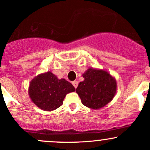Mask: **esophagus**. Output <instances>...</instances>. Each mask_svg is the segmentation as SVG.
<instances>
[{
  "mask_svg": "<svg viewBox=\"0 0 150 150\" xmlns=\"http://www.w3.org/2000/svg\"><path fill=\"white\" fill-rule=\"evenodd\" d=\"M72 85H73V86L75 87V88H77V87H78V81H73L72 83Z\"/></svg>",
  "mask_w": 150,
  "mask_h": 150,
  "instance_id": "34e87169",
  "label": "esophagus"
}]
</instances>
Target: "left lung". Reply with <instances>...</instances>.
<instances>
[{
  "instance_id": "1",
  "label": "left lung",
  "mask_w": 150,
  "mask_h": 150,
  "mask_svg": "<svg viewBox=\"0 0 150 150\" xmlns=\"http://www.w3.org/2000/svg\"><path fill=\"white\" fill-rule=\"evenodd\" d=\"M83 78L85 80L79 83L76 93L85 106L100 109L113 99L117 83L108 72L90 68Z\"/></svg>"
}]
</instances>
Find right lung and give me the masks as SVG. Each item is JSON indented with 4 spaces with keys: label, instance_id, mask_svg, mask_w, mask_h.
I'll use <instances>...</instances> for the list:
<instances>
[{
    "label": "right lung",
    "instance_id": "right-lung-1",
    "mask_svg": "<svg viewBox=\"0 0 150 150\" xmlns=\"http://www.w3.org/2000/svg\"><path fill=\"white\" fill-rule=\"evenodd\" d=\"M75 90L73 85L65 79H59L50 72L41 74L31 81L29 95L40 109L51 111L60 108L69 93Z\"/></svg>",
    "mask_w": 150,
    "mask_h": 150
}]
</instances>
